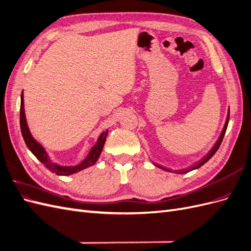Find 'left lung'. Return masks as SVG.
<instances>
[{
    "label": "left lung",
    "mask_w": 251,
    "mask_h": 251,
    "mask_svg": "<svg viewBox=\"0 0 251 251\" xmlns=\"http://www.w3.org/2000/svg\"><path fill=\"white\" fill-rule=\"evenodd\" d=\"M228 121H229V111H228V115H227V118H226V123H225V126H224V128H223V131H222V133H221V136H220V138L218 139V141H217V143L215 144V147L212 148V150L209 151L208 153V155L207 156H205L202 160H200L199 162H197L196 164H194L192 168H189V169H186V170H182V171H179V173L180 174H185V173H188V172H191V171H193V170H196V169H199L200 166H202L204 163H206L209 159L214 156L215 154H216V151H218V149L220 148V146H221V142H222V140H223V137H224V135H225V132H226V128H227V126H228ZM156 166H158V168H160V169H162V170H164V171H168V172H172L171 170H169V169H166V168H163V166H161V165H158V164H155Z\"/></svg>",
    "instance_id": "left-lung-1"
}]
</instances>
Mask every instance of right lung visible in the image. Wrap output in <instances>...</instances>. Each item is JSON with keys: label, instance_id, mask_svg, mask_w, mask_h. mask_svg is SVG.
Returning <instances> with one entry per match:
<instances>
[{"label": "right lung", "instance_id": "right-lung-1", "mask_svg": "<svg viewBox=\"0 0 251 251\" xmlns=\"http://www.w3.org/2000/svg\"><path fill=\"white\" fill-rule=\"evenodd\" d=\"M20 126H21V132L23 135V138L25 140V143L27 148L31 151V153L39 159V160L46 166V169L49 170L50 172L54 173L56 175H62V176H69V175L75 174L79 171L85 170L89 166H92L96 163L98 157H100L103 144L105 141V138H107L108 131H105L102 133L100 138H98L97 142L95 146L91 150L89 156L85 159V161H82L80 164L76 166H70V168H64V166H59L55 163H53L50 161V159L47 155L46 151H45L44 148L41 146V144L35 141L34 138L30 134V131L28 128L27 123H26V117H25V111H24V95H21V109H20Z\"/></svg>", "mask_w": 251, "mask_h": 251}]
</instances>
